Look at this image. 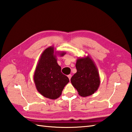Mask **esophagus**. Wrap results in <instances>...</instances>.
I'll return each instance as SVG.
<instances>
[{
	"label": "esophagus",
	"instance_id": "34e87169",
	"mask_svg": "<svg viewBox=\"0 0 132 132\" xmlns=\"http://www.w3.org/2000/svg\"><path fill=\"white\" fill-rule=\"evenodd\" d=\"M71 77H72V75H68V77L69 78V80H71Z\"/></svg>",
	"mask_w": 132,
	"mask_h": 132
}]
</instances>
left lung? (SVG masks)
I'll return each instance as SVG.
<instances>
[{
    "mask_svg": "<svg viewBox=\"0 0 132 132\" xmlns=\"http://www.w3.org/2000/svg\"><path fill=\"white\" fill-rule=\"evenodd\" d=\"M77 72L71 81L81 97L90 96L96 92L100 84L98 71L89 56L78 57L76 63Z\"/></svg>",
    "mask_w": 132,
    "mask_h": 132,
    "instance_id": "left-lung-1",
    "label": "left lung"
}]
</instances>
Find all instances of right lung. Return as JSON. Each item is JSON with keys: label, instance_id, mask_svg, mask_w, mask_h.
Returning a JSON list of instances; mask_svg holds the SVG:
<instances>
[{"label": "right lung", "instance_id": "add662e5", "mask_svg": "<svg viewBox=\"0 0 132 132\" xmlns=\"http://www.w3.org/2000/svg\"><path fill=\"white\" fill-rule=\"evenodd\" d=\"M65 52L55 51L54 47L46 48L42 53L34 72V80L36 89L42 96L55 100L61 95L69 82L68 77L61 72L56 56H63Z\"/></svg>", "mask_w": 132, "mask_h": 132}]
</instances>
